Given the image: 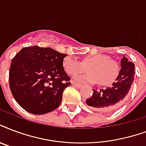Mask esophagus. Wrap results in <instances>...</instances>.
I'll return each instance as SVG.
<instances>
[{
  "instance_id": "34e87169",
  "label": "esophagus",
  "mask_w": 146,
  "mask_h": 146,
  "mask_svg": "<svg viewBox=\"0 0 146 146\" xmlns=\"http://www.w3.org/2000/svg\"><path fill=\"white\" fill-rule=\"evenodd\" d=\"M71 83H72V85H73V86H75V87H76V88L82 87V85H81V84L76 83H75V82H71Z\"/></svg>"
}]
</instances>
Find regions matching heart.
<instances>
[{
    "label": "heart",
    "instance_id": "heart-1",
    "mask_svg": "<svg viewBox=\"0 0 146 146\" xmlns=\"http://www.w3.org/2000/svg\"><path fill=\"white\" fill-rule=\"evenodd\" d=\"M63 67L70 75H76L86 70L90 73L85 75L76 76L74 80L79 82L100 83L101 85H108L115 80L119 73V66L110 56L106 54L89 56L80 62L73 56H66L63 59Z\"/></svg>",
    "mask_w": 146,
    "mask_h": 146
}]
</instances>
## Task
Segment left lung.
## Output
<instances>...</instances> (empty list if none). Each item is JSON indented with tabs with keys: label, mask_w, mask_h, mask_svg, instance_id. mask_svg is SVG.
Masks as SVG:
<instances>
[{
	"label": "left lung",
	"mask_w": 146,
	"mask_h": 146,
	"mask_svg": "<svg viewBox=\"0 0 146 146\" xmlns=\"http://www.w3.org/2000/svg\"><path fill=\"white\" fill-rule=\"evenodd\" d=\"M121 70L110 87L93 89V94L86 100V104L94 110L109 113L116 110L124 103L128 97L135 76V65L123 56L121 60Z\"/></svg>",
	"instance_id": "1"
}]
</instances>
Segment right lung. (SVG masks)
<instances>
[{"instance_id": "right-lung-1", "label": "right lung", "mask_w": 146, "mask_h": 146, "mask_svg": "<svg viewBox=\"0 0 146 146\" xmlns=\"http://www.w3.org/2000/svg\"><path fill=\"white\" fill-rule=\"evenodd\" d=\"M66 54L50 47L21 49L11 61L9 84L11 93L24 110L42 115L60 105L63 92L71 85L63 68Z\"/></svg>"}]
</instances>
